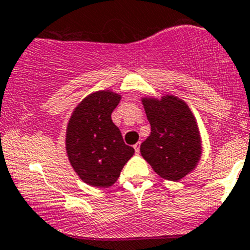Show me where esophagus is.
<instances>
[{
    "mask_svg": "<svg viewBox=\"0 0 250 250\" xmlns=\"http://www.w3.org/2000/svg\"><path fill=\"white\" fill-rule=\"evenodd\" d=\"M140 146H141V143H140V142H137V143H136L135 146H133V148H135L136 154H138V153H140Z\"/></svg>",
    "mask_w": 250,
    "mask_h": 250,
    "instance_id": "34e87169",
    "label": "esophagus"
}]
</instances>
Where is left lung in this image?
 I'll return each mask as SVG.
<instances>
[{
	"mask_svg": "<svg viewBox=\"0 0 250 250\" xmlns=\"http://www.w3.org/2000/svg\"><path fill=\"white\" fill-rule=\"evenodd\" d=\"M141 101L150 124V135L141 145V155L160 177L180 181L196 169L202 157L196 118L176 96H146Z\"/></svg>",
	"mask_w": 250,
	"mask_h": 250,
	"instance_id": "8db88e82",
	"label": "left lung"
}]
</instances>
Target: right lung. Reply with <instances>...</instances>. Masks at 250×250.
Masks as SVG:
<instances>
[{
    "label": "right lung",
    "instance_id": "obj_1",
    "mask_svg": "<svg viewBox=\"0 0 250 250\" xmlns=\"http://www.w3.org/2000/svg\"><path fill=\"white\" fill-rule=\"evenodd\" d=\"M122 95L102 90L86 96L66 125L65 149L74 171L85 184L107 188L117 182L135 149L125 145L112 113Z\"/></svg>",
    "mask_w": 250,
    "mask_h": 250
}]
</instances>
